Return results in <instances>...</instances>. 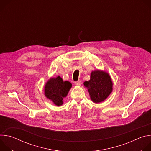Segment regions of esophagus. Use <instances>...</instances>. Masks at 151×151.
Masks as SVG:
<instances>
[{
    "instance_id": "obj_1",
    "label": "esophagus",
    "mask_w": 151,
    "mask_h": 151,
    "mask_svg": "<svg viewBox=\"0 0 151 151\" xmlns=\"http://www.w3.org/2000/svg\"><path fill=\"white\" fill-rule=\"evenodd\" d=\"M75 83H76V85L80 86V85H81V84H82V82H81V81H76V82H75Z\"/></svg>"
}]
</instances>
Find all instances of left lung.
<instances>
[{"instance_id":"obj_1","label":"left lung","mask_w":151,"mask_h":151,"mask_svg":"<svg viewBox=\"0 0 151 151\" xmlns=\"http://www.w3.org/2000/svg\"><path fill=\"white\" fill-rule=\"evenodd\" d=\"M87 87L91 99L96 103L104 100L112 91V82L109 74L96 70L91 73L90 80L83 83Z\"/></svg>"}]
</instances>
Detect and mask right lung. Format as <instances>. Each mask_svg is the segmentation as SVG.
<instances>
[{
	"instance_id": "add662e5",
	"label": "right lung",
	"mask_w": 151,
	"mask_h": 151,
	"mask_svg": "<svg viewBox=\"0 0 151 151\" xmlns=\"http://www.w3.org/2000/svg\"><path fill=\"white\" fill-rule=\"evenodd\" d=\"M72 87V83L63 81L60 76L50 79L45 85V94L46 97L59 106L63 104V98L66 97Z\"/></svg>"
}]
</instances>
